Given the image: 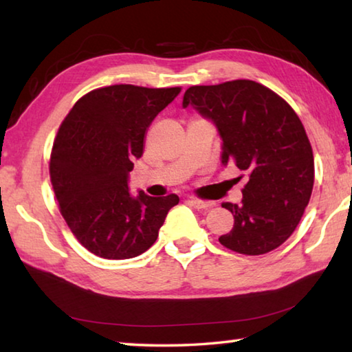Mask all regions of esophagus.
<instances>
[{"instance_id":"obj_1","label":"esophagus","mask_w":352,"mask_h":352,"mask_svg":"<svg viewBox=\"0 0 352 352\" xmlns=\"http://www.w3.org/2000/svg\"><path fill=\"white\" fill-rule=\"evenodd\" d=\"M189 204L192 205L194 208H197V210H206V208H211L212 206V201L200 200V199H190Z\"/></svg>"}]
</instances>
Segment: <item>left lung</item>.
Segmentation results:
<instances>
[{
	"label": "left lung",
	"instance_id": "8db88e82",
	"mask_svg": "<svg viewBox=\"0 0 352 352\" xmlns=\"http://www.w3.org/2000/svg\"><path fill=\"white\" fill-rule=\"evenodd\" d=\"M188 105L216 126L222 164L248 174L242 204L222 205L234 225L220 243L250 256L278 248L300 223L314 188V153L300 118L253 80L190 87L183 96Z\"/></svg>",
	"mask_w": 352,
	"mask_h": 352
}]
</instances>
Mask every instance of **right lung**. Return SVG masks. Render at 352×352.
Returning <instances> with one entry per match:
<instances>
[{"instance_id":"1","label":"right lung","mask_w":352,"mask_h":352,"mask_svg":"<svg viewBox=\"0 0 352 352\" xmlns=\"http://www.w3.org/2000/svg\"><path fill=\"white\" fill-rule=\"evenodd\" d=\"M182 88L111 85L80 98L65 118L50 174L63 219L83 247L104 259H130L153 245L180 199L129 189L146 133Z\"/></svg>"}]
</instances>
